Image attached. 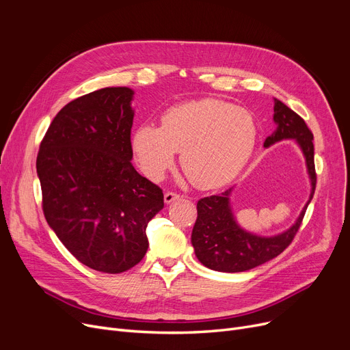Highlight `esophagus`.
Returning a JSON list of instances; mask_svg holds the SVG:
<instances>
[{"label": "esophagus", "mask_w": 350, "mask_h": 350, "mask_svg": "<svg viewBox=\"0 0 350 350\" xmlns=\"http://www.w3.org/2000/svg\"><path fill=\"white\" fill-rule=\"evenodd\" d=\"M180 197H181V196L177 194V193H174V191H167V193H164V203L170 204V203H173V201L178 200Z\"/></svg>", "instance_id": "1"}]
</instances>
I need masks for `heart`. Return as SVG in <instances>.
<instances>
[{
    "label": "heart",
    "mask_w": 350,
    "mask_h": 350,
    "mask_svg": "<svg viewBox=\"0 0 350 350\" xmlns=\"http://www.w3.org/2000/svg\"><path fill=\"white\" fill-rule=\"evenodd\" d=\"M256 135V123L247 109L208 98L170 107L161 126H139L132 149L139 167L152 180L172 169L176 152H181L189 180L201 190H211L243 170Z\"/></svg>",
    "instance_id": "heart-1"
}]
</instances>
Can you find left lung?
Returning a JSON list of instances; mask_svg holds the SVG:
<instances>
[{"label": "left lung", "instance_id": "8db88e82", "mask_svg": "<svg viewBox=\"0 0 350 350\" xmlns=\"http://www.w3.org/2000/svg\"><path fill=\"white\" fill-rule=\"evenodd\" d=\"M273 122L277 123V131L265 139L264 146L268 147L284 139H295L298 142L306 159L310 177L312 191L309 201L297 223L289 230L280 235L265 238L250 234L235 223L230 207L231 189L221 194L198 200L191 244L198 261L210 269L219 272H243L258 267L288 248L302 224L305 211L317 187L314 143H312L314 135L309 131L305 120L278 99H275L273 105Z\"/></svg>", "mask_w": 350, "mask_h": 350}]
</instances>
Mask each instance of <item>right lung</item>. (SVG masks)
<instances>
[{
	"label": "right lung",
	"instance_id": "add662e5",
	"mask_svg": "<svg viewBox=\"0 0 350 350\" xmlns=\"http://www.w3.org/2000/svg\"><path fill=\"white\" fill-rule=\"evenodd\" d=\"M133 90L103 88L65 105L36 157L49 227L83 265L120 273L142 261L163 190L132 165Z\"/></svg>",
	"mask_w": 350,
	"mask_h": 350
}]
</instances>
